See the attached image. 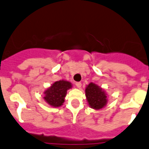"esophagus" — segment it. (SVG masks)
<instances>
[{"instance_id":"obj_1","label":"esophagus","mask_w":149,"mask_h":149,"mask_svg":"<svg viewBox=\"0 0 149 149\" xmlns=\"http://www.w3.org/2000/svg\"><path fill=\"white\" fill-rule=\"evenodd\" d=\"M75 85H76L77 87H78V88H80V87H82V84H81V82H76V83H75Z\"/></svg>"}]
</instances>
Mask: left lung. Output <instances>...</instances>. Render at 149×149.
<instances>
[{"mask_svg": "<svg viewBox=\"0 0 149 149\" xmlns=\"http://www.w3.org/2000/svg\"><path fill=\"white\" fill-rule=\"evenodd\" d=\"M85 96L89 106L94 110H100L108 103L105 90L93 82H90L86 87Z\"/></svg>", "mask_w": 149, "mask_h": 149, "instance_id": "8db88e82", "label": "left lung"}]
</instances>
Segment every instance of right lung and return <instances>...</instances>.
<instances>
[{
    "label": "right lung",
    "instance_id": "right-lung-1",
    "mask_svg": "<svg viewBox=\"0 0 149 149\" xmlns=\"http://www.w3.org/2000/svg\"><path fill=\"white\" fill-rule=\"evenodd\" d=\"M72 87V85L67 80L56 81L44 92V100L53 108H59L64 102L67 90Z\"/></svg>",
    "mask_w": 149,
    "mask_h": 149
}]
</instances>
